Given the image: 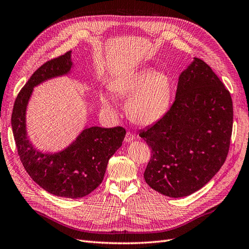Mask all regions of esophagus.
<instances>
[{
    "mask_svg": "<svg viewBox=\"0 0 249 249\" xmlns=\"http://www.w3.org/2000/svg\"><path fill=\"white\" fill-rule=\"evenodd\" d=\"M134 139H135V136H134V135H133L132 133L127 132V133L125 134V137H124V141H125V142H131V141H133Z\"/></svg>",
    "mask_w": 249,
    "mask_h": 249,
    "instance_id": "1",
    "label": "esophagus"
}]
</instances>
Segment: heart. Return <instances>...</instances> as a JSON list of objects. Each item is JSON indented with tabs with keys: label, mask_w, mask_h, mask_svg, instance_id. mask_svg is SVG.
Here are the masks:
<instances>
[{
	"label": "heart",
	"mask_w": 249,
	"mask_h": 249,
	"mask_svg": "<svg viewBox=\"0 0 249 249\" xmlns=\"http://www.w3.org/2000/svg\"><path fill=\"white\" fill-rule=\"evenodd\" d=\"M109 90L117 95L129 96L125 113L133 123L149 125L160 120L169 110L172 97V81L168 74L145 67L120 74L109 84ZM104 107L112 110L108 96H101Z\"/></svg>",
	"instance_id": "b5f03b06"
}]
</instances>
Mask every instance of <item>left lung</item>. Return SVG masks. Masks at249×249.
I'll list each match as a JSON object with an SVG mask.
<instances>
[{"label":"left lung","mask_w":249,"mask_h":249,"mask_svg":"<svg viewBox=\"0 0 249 249\" xmlns=\"http://www.w3.org/2000/svg\"><path fill=\"white\" fill-rule=\"evenodd\" d=\"M232 102L202 60L178 77L176 101L139 136L152 148L144 179L169 197H184L209 183L227 159L232 131Z\"/></svg>","instance_id":"1"}]
</instances>
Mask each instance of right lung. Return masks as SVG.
Listing matches in <instances>:
<instances>
[{"instance_id": "obj_1", "label": "right lung", "mask_w": 249, "mask_h": 249, "mask_svg": "<svg viewBox=\"0 0 249 249\" xmlns=\"http://www.w3.org/2000/svg\"><path fill=\"white\" fill-rule=\"evenodd\" d=\"M71 67V51L42 64L14 102L11 125L19 159L34 182L56 196L80 198L103 182L109 159L122 146L125 130L122 126H86L76 140L58 153H43L33 146L26 126V111L33 88L70 73Z\"/></svg>"}]
</instances>
